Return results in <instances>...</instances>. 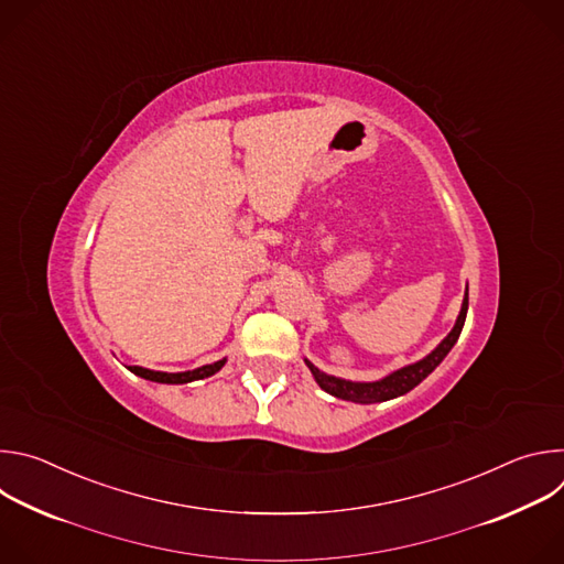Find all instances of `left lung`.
I'll return each instance as SVG.
<instances>
[{
	"instance_id": "left-lung-1",
	"label": "left lung",
	"mask_w": 564,
	"mask_h": 564,
	"mask_svg": "<svg viewBox=\"0 0 564 564\" xmlns=\"http://www.w3.org/2000/svg\"><path fill=\"white\" fill-rule=\"evenodd\" d=\"M466 310H468V285H466V296L462 301V310L459 316L455 321L453 330L448 333V337L422 361L411 364L406 368H399L392 375L379 379V381H370V383H357V381H346V379H337L330 377L326 372H321L318 368H314L310 361L307 368L312 370L316 383L324 388L326 392L346 399V401H355V404H377V401H386V399H394L399 394H406L409 390H413L422 379H426L440 364L442 359L451 352V348L455 346V341L459 339V333L464 328V321H466Z\"/></svg>"
}]
</instances>
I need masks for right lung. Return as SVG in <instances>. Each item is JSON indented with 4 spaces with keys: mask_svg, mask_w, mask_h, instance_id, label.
I'll return each instance as SVG.
<instances>
[{
    "mask_svg": "<svg viewBox=\"0 0 564 564\" xmlns=\"http://www.w3.org/2000/svg\"><path fill=\"white\" fill-rule=\"evenodd\" d=\"M225 359L216 361V364H209V366H203V368H196V370H189V372H155V370H147V368H140V366H129V370L142 379H149V381H158V383H187V381H196V379H205L214 372H218L223 368Z\"/></svg>",
    "mask_w": 564,
    "mask_h": 564,
    "instance_id": "obj_1",
    "label": "right lung"
}]
</instances>
